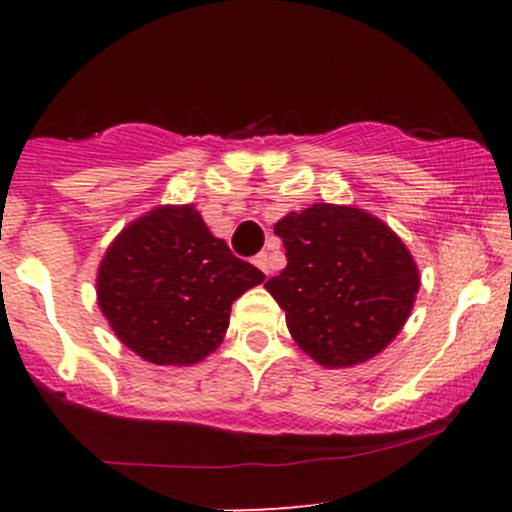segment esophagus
Segmentation results:
<instances>
[{"mask_svg":"<svg viewBox=\"0 0 512 512\" xmlns=\"http://www.w3.org/2000/svg\"><path fill=\"white\" fill-rule=\"evenodd\" d=\"M252 264H255V267H260L264 274H269V255H267V252H260V255L252 257Z\"/></svg>","mask_w":512,"mask_h":512,"instance_id":"esophagus-1","label":"esophagus"}]
</instances>
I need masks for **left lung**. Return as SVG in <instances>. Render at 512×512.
<instances>
[{
	"mask_svg": "<svg viewBox=\"0 0 512 512\" xmlns=\"http://www.w3.org/2000/svg\"><path fill=\"white\" fill-rule=\"evenodd\" d=\"M286 267L264 284L286 310L296 344L325 368H349L385 349L419 293L407 245L368 211L313 204L276 221Z\"/></svg>",
	"mask_w": 512,
	"mask_h": 512,
	"instance_id": "left-lung-1",
	"label": "left lung"
}]
</instances>
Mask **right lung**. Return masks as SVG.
I'll use <instances>...</instances> for the list:
<instances>
[{
  "label": "right lung",
  "mask_w": 512,
  "mask_h": 512,
  "mask_svg": "<svg viewBox=\"0 0 512 512\" xmlns=\"http://www.w3.org/2000/svg\"><path fill=\"white\" fill-rule=\"evenodd\" d=\"M264 274L211 236L192 204L156 207L122 228L98 267L115 337L156 366H192L223 342L231 305Z\"/></svg>",
  "instance_id": "add662e5"
}]
</instances>
